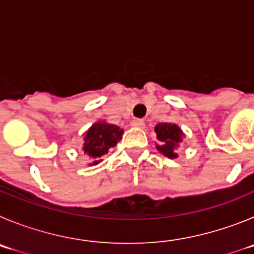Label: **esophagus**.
<instances>
[{
  "label": "esophagus",
  "mask_w": 254,
  "mask_h": 254,
  "mask_svg": "<svg viewBox=\"0 0 254 254\" xmlns=\"http://www.w3.org/2000/svg\"><path fill=\"white\" fill-rule=\"evenodd\" d=\"M131 127L141 129V127H144V122L143 120H140V119H135V120H132L131 122Z\"/></svg>",
  "instance_id": "34e87169"
}]
</instances>
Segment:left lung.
<instances>
[{"instance_id": "1", "label": "left lung", "mask_w": 254, "mask_h": 254, "mask_svg": "<svg viewBox=\"0 0 254 254\" xmlns=\"http://www.w3.org/2000/svg\"><path fill=\"white\" fill-rule=\"evenodd\" d=\"M154 131L157 134V139L159 140V144H155L157 150L167 158H178L176 150L178 149L185 138L181 127L172 123H159L154 127Z\"/></svg>"}]
</instances>
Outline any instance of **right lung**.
<instances>
[{"mask_svg":"<svg viewBox=\"0 0 254 254\" xmlns=\"http://www.w3.org/2000/svg\"><path fill=\"white\" fill-rule=\"evenodd\" d=\"M124 130L118 125L106 123L105 120L96 122L83 134L82 150L91 159L90 166H96L102 161V155L107 154L110 148H114L123 138Z\"/></svg>","mask_w":254,"mask_h":254,"instance_id":"obj_1","label":"right lung"}]
</instances>
